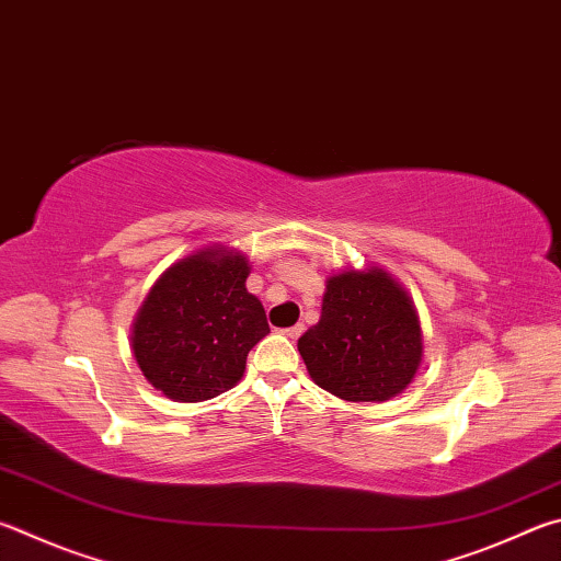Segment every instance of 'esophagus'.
I'll return each instance as SVG.
<instances>
[{
  "instance_id": "esophagus-1",
  "label": "esophagus",
  "mask_w": 561,
  "mask_h": 561,
  "mask_svg": "<svg viewBox=\"0 0 561 561\" xmlns=\"http://www.w3.org/2000/svg\"><path fill=\"white\" fill-rule=\"evenodd\" d=\"M282 333H284V335H289V339H291V341H297V339H299V335L304 333V325H301V323H297V325H289V329H284Z\"/></svg>"
}]
</instances>
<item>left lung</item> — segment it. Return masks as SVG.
<instances>
[{
	"label": "left lung",
	"instance_id": "8db88e82",
	"mask_svg": "<svg viewBox=\"0 0 561 561\" xmlns=\"http://www.w3.org/2000/svg\"><path fill=\"white\" fill-rule=\"evenodd\" d=\"M299 353L323 390L351 402H385L420 368V321L385 272L351 270L325 284L321 321L301 335Z\"/></svg>",
	"mask_w": 561,
	"mask_h": 561
}]
</instances>
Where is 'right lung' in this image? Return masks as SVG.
<instances>
[{"label": "right lung", "mask_w": 561, "mask_h": 561, "mask_svg": "<svg viewBox=\"0 0 561 561\" xmlns=\"http://www.w3.org/2000/svg\"><path fill=\"white\" fill-rule=\"evenodd\" d=\"M242 254L208 250L169 267L141 304L131 348L145 378L171 400L201 402L230 390L248 353L270 333L248 294Z\"/></svg>", "instance_id": "1"}]
</instances>
